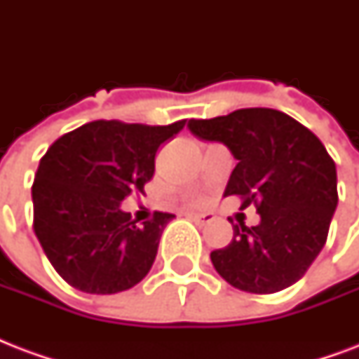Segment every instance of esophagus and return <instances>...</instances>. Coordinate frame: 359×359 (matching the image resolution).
<instances>
[{
    "label": "esophagus",
    "instance_id": "34e87169",
    "mask_svg": "<svg viewBox=\"0 0 359 359\" xmlns=\"http://www.w3.org/2000/svg\"><path fill=\"white\" fill-rule=\"evenodd\" d=\"M188 218L191 219V222H196L197 225H208L210 222L214 219L212 214H188Z\"/></svg>",
    "mask_w": 359,
    "mask_h": 359
}]
</instances>
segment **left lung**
Masks as SVG:
<instances>
[{
  "label": "left lung",
  "instance_id": "obj_1",
  "mask_svg": "<svg viewBox=\"0 0 359 359\" xmlns=\"http://www.w3.org/2000/svg\"><path fill=\"white\" fill-rule=\"evenodd\" d=\"M199 140L219 141L238 160L224 196L240 210L255 205L261 222L233 225L229 245L210 253L216 272L235 289L270 294L307 272L326 244L337 207L335 162L317 135L283 111L236 109L191 119Z\"/></svg>",
  "mask_w": 359,
  "mask_h": 359
}]
</instances>
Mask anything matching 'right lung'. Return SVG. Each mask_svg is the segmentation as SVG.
Masks as SVG:
<instances>
[{
  "label": "right lung",
  "instance_id": "1",
  "mask_svg": "<svg viewBox=\"0 0 359 359\" xmlns=\"http://www.w3.org/2000/svg\"><path fill=\"white\" fill-rule=\"evenodd\" d=\"M93 121L53 141L41 158L33 196V229L55 272L89 294L132 289L151 270L173 214L154 212L135 225L121 203L154 175L163 141L184 128Z\"/></svg>",
  "mask_w": 359,
  "mask_h": 359
}]
</instances>
